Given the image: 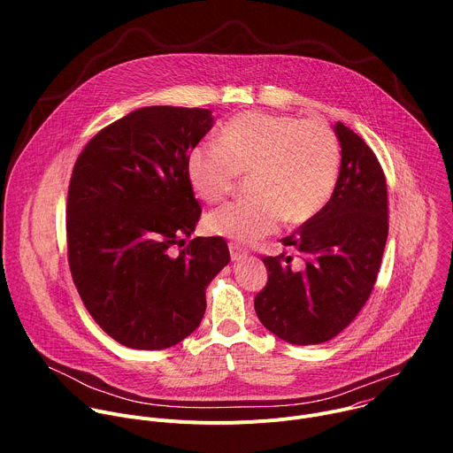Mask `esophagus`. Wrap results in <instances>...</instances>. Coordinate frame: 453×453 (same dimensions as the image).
<instances>
[{"label":"esophagus","mask_w":453,"mask_h":453,"mask_svg":"<svg viewBox=\"0 0 453 453\" xmlns=\"http://www.w3.org/2000/svg\"><path fill=\"white\" fill-rule=\"evenodd\" d=\"M229 254H231V260L233 262H243L245 257H247V252L240 245H236V243H229Z\"/></svg>","instance_id":"1"}]
</instances>
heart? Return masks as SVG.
<instances>
[{"label": "heart", "mask_w": 453, "mask_h": 453, "mask_svg": "<svg viewBox=\"0 0 453 453\" xmlns=\"http://www.w3.org/2000/svg\"><path fill=\"white\" fill-rule=\"evenodd\" d=\"M186 157L191 189L208 204L224 201L240 173H250L252 199L226 204L204 219L210 234L249 245L285 220L299 226L330 201L341 172V145L320 119L243 112Z\"/></svg>", "instance_id": "heart-1"}]
</instances>
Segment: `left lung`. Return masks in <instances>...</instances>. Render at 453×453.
I'll list each match as a JSON object with an SVG mask.
<instances>
[{
    "mask_svg": "<svg viewBox=\"0 0 453 453\" xmlns=\"http://www.w3.org/2000/svg\"><path fill=\"white\" fill-rule=\"evenodd\" d=\"M341 172L332 199L296 233L281 238L301 257L265 256L267 285L254 297L262 325L285 342L332 341L358 315L374 287L389 233L387 182L374 152L337 121Z\"/></svg>",
    "mask_w": 453,
    "mask_h": 453,
    "instance_id": "1",
    "label": "left lung"
}]
</instances>
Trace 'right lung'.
Here are the masks:
<instances>
[{
	"mask_svg": "<svg viewBox=\"0 0 453 453\" xmlns=\"http://www.w3.org/2000/svg\"><path fill=\"white\" fill-rule=\"evenodd\" d=\"M210 109L150 105L107 125L81 152L68 189V262L96 325L133 349L196 332L206 287L229 264L220 236L189 240L201 219L186 157Z\"/></svg>",
	"mask_w": 453,
	"mask_h": 453,
	"instance_id": "1",
	"label": "right lung"
}]
</instances>
